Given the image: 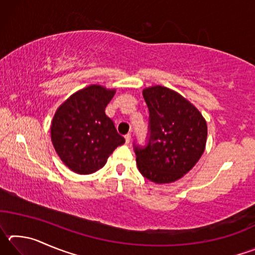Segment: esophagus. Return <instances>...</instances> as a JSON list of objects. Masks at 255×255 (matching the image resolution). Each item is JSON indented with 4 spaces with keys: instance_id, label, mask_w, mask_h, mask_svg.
<instances>
[{
    "instance_id": "1",
    "label": "esophagus",
    "mask_w": 255,
    "mask_h": 255,
    "mask_svg": "<svg viewBox=\"0 0 255 255\" xmlns=\"http://www.w3.org/2000/svg\"><path fill=\"white\" fill-rule=\"evenodd\" d=\"M125 139H126V143H127V144L130 143V139H131V135H130V133H127V135L125 136Z\"/></svg>"
}]
</instances>
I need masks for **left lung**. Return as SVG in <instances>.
<instances>
[{"label":"left lung","mask_w":255,"mask_h":255,"mask_svg":"<svg viewBox=\"0 0 255 255\" xmlns=\"http://www.w3.org/2000/svg\"><path fill=\"white\" fill-rule=\"evenodd\" d=\"M149 111L147 144H133L138 170L155 183L179 180L205 152L207 123L178 92L155 85L143 91Z\"/></svg>","instance_id":"8db88e82"}]
</instances>
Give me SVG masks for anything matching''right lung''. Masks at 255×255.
<instances>
[{"label":"right lung","instance_id":"1","mask_svg":"<svg viewBox=\"0 0 255 255\" xmlns=\"http://www.w3.org/2000/svg\"><path fill=\"white\" fill-rule=\"evenodd\" d=\"M116 90L89 85L67 99L56 111L50 133L63 163L79 174H91L105 166L110 154L125 143L106 107Z\"/></svg>","mask_w":255,"mask_h":255}]
</instances>
